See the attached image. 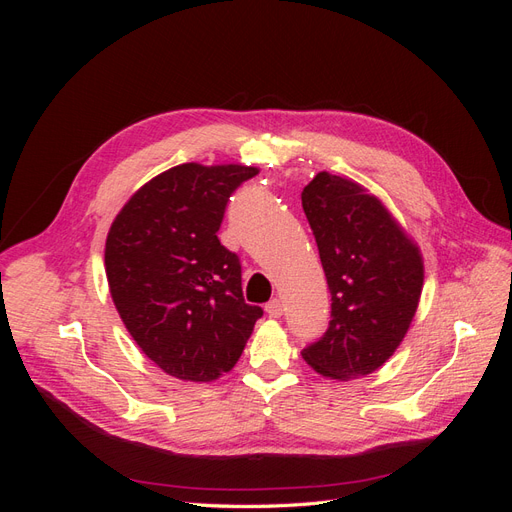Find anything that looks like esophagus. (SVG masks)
<instances>
[{"label":"esophagus","instance_id":"obj_1","mask_svg":"<svg viewBox=\"0 0 512 512\" xmlns=\"http://www.w3.org/2000/svg\"><path fill=\"white\" fill-rule=\"evenodd\" d=\"M265 309L271 318H280L284 314V303L280 299H271Z\"/></svg>","mask_w":512,"mask_h":512}]
</instances>
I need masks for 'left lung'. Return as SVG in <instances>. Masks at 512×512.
<instances>
[{
  "label": "left lung",
  "mask_w": 512,
  "mask_h": 512,
  "mask_svg": "<svg viewBox=\"0 0 512 512\" xmlns=\"http://www.w3.org/2000/svg\"><path fill=\"white\" fill-rule=\"evenodd\" d=\"M301 200L331 290L329 329L303 359L331 380L374 374L404 342L421 301V250L382 200L348 177L322 170Z\"/></svg>",
  "instance_id": "1"
}]
</instances>
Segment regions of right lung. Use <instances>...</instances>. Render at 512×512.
Wrapping results in <instances>:
<instances>
[{
  "instance_id": "add662e5",
  "label": "right lung",
  "mask_w": 512,
  "mask_h": 512,
  "mask_svg": "<svg viewBox=\"0 0 512 512\" xmlns=\"http://www.w3.org/2000/svg\"><path fill=\"white\" fill-rule=\"evenodd\" d=\"M256 166L179 164L138 188L111 224L104 269L113 303L147 359L185 382L235 367L262 309L218 239L230 194Z\"/></svg>"
}]
</instances>
